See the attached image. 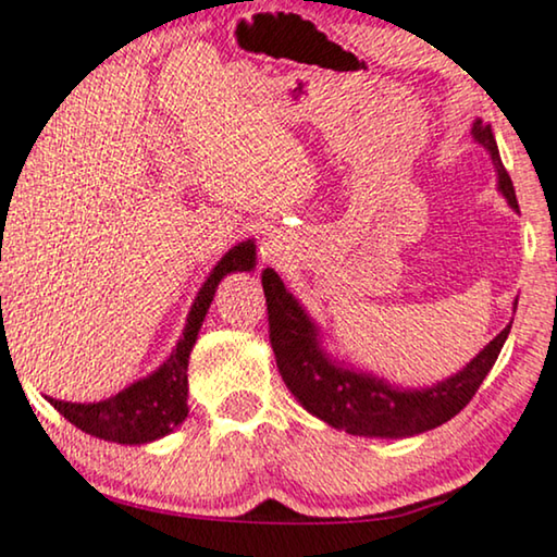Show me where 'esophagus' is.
Listing matches in <instances>:
<instances>
[{"label":"esophagus","mask_w":557,"mask_h":557,"mask_svg":"<svg viewBox=\"0 0 557 557\" xmlns=\"http://www.w3.org/2000/svg\"><path fill=\"white\" fill-rule=\"evenodd\" d=\"M263 258H273V248L269 246V243H265V248H263Z\"/></svg>","instance_id":"obj_1"}]
</instances>
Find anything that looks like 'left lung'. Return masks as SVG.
<instances>
[{"label": "left lung", "mask_w": 557, "mask_h": 557, "mask_svg": "<svg viewBox=\"0 0 557 557\" xmlns=\"http://www.w3.org/2000/svg\"><path fill=\"white\" fill-rule=\"evenodd\" d=\"M471 136L490 151L494 172H497V189L509 202V208L520 212L512 180L502 164L492 126L476 119L471 126ZM261 278L265 304H269L271 347L286 387L311 416L330 423L332 429L352 433V436L408 438L451 421L474 398L512 330V322H509L456 375L429 387H400L332 357L322 345L319 324L284 286L278 273L265 269Z\"/></svg>", "instance_id": "8db88e82"}]
</instances>
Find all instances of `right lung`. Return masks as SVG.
Masks as SVG:
<instances>
[{"label": "right lung", "mask_w": 557, "mask_h": 557, "mask_svg": "<svg viewBox=\"0 0 557 557\" xmlns=\"http://www.w3.org/2000/svg\"><path fill=\"white\" fill-rule=\"evenodd\" d=\"M256 269V243L243 240L233 246L215 263L210 276L197 292L193 307H189L187 324L182 337L170 352V357L159 364L147 377L136 380L124 391L111 398L98 403H67L48 398L60 416L67 418L75 429L90 433V436L113 441V444L141 446L151 441L164 438L177 425L185 421L187 408V364L193 352L197 334L208 314L212 296L218 284L233 271H253Z\"/></svg>", "instance_id": "add662e5"}]
</instances>
